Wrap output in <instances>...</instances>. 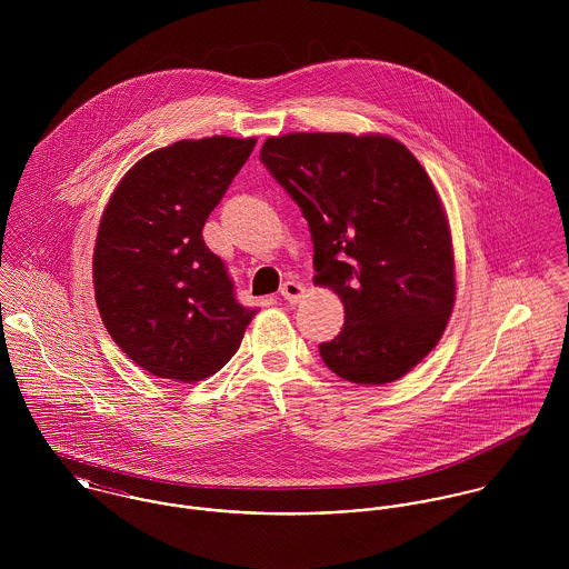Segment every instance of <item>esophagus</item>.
I'll return each mask as SVG.
<instances>
[{"label": "esophagus", "mask_w": 569, "mask_h": 569, "mask_svg": "<svg viewBox=\"0 0 569 569\" xmlns=\"http://www.w3.org/2000/svg\"><path fill=\"white\" fill-rule=\"evenodd\" d=\"M280 296H282L287 302L296 305V302H300V298L305 296V287H302L300 282H296V280H287V282L280 287Z\"/></svg>", "instance_id": "1"}]
</instances>
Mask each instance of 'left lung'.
Wrapping results in <instances>:
<instances>
[{
    "label": "left lung",
    "instance_id": "left-lung-1",
    "mask_svg": "<svg viewBox=\"0 0 569 569\" xmlns=\"http://www.w3.org/2000/svg\"><path fill=\"white\" fill-rule=\"evenodd\" d=\"M260 162L300 206L316 282L343 302L326 366L359 386L392 383L442 337L456 300L447 217L425 168L386 136L289 133Z\"/></svg>",
    "mask_w": 569,
    "mask_h": 569
}]
</instances>
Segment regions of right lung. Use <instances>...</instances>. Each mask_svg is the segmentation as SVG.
Masks as SVG:
<instances>
[{"label":"right lung","mask_w":569,"mask_h":569,"mask_svg":"<svg viewBox=\"0 0 569 569\" xmlns=\"http://www.w3.org/2000/svg\"><path fill=\"white\" fill-rule=\"evenodd\" d=\"M253 147L256 138L212 136L158 149L122 177L102 212L93 249L102 325L160 379L219 372L256 316L201 237Z\"/></svg>","instance_id":"1"}]
</instances>
